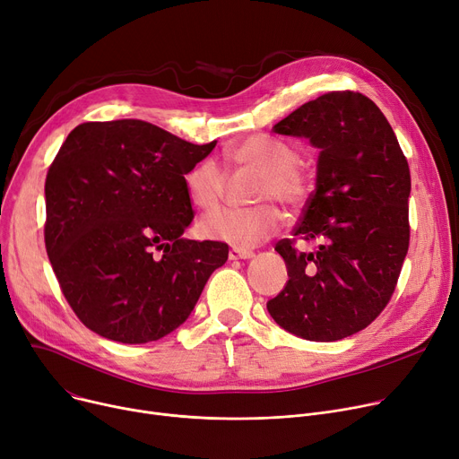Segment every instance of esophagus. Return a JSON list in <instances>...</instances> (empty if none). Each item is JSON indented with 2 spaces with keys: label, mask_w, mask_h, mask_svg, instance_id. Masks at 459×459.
<instances>
[{
  "label": "esophagus",
  "mask_w": 459,
  "mask_h": 459,
  "mask_svg": "<svg viewBox=\"0 0 459 459\" xmlns=\"http://www.w3.org/2000/svg\"><path fill=\"white\" fill-rule=\"evenodd\" d=\"M255 254L252 250H242V248H231L230 250V259H250Z\"/></svg>",
  "instance_id": "esophagus-1"
}]
</instances>
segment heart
I'll return each mask as SVG.
<instances>
[{"label": "heart", "instance_id": "1", "mask_svg": "<svg viewBox=\"0 0 459 459\" xmlns=\"http://www.w3.org/2000/svg\"><path fill=\"white\" fill-rule=\"evenodd\" d=\"M228 167L254 172L250 202L255 205L212 211L200 221V235L235 248H254L271 238L281 226V212L274 202L290 211L302 209L313 195V178L299 163V152L271 134H250L224 150ZM185 191L202 211L214 209L226 191V176L214 160H200L185 174Z\"/></svg>", "mask_w": 459, "mask_h": 459}]
</instances>
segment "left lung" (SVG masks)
Here are the masks:
<instances>
[{"label": "left lung", "mask_w": 459, "mask_h": 459, "mask_svg": "<svg viewBox=\"0 0 459 459\" xmlns=\"http://www.w3.org/2000/svg\"><path fill=\"white\" fill-rule=\"evenodd\" d=\"M273 129L307 137L320 153L302 219L276 245L289 281L266 309L307 341L354 335L389 304L410 248L408 159L378 105L354 91L322 94ZM296 239L319 248L302 253Z\"/></svg>", "instance_id": "1"}]
</instances>
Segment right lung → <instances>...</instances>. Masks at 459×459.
I'll use <instances>...</instances> for the list:
<instances>
[{
    "label": "right lung",
    "instance_id": "right-lung-1",
    "mask_svg": "<svg viewBox=\"0 0 459 459\" xmlns=\"http://www.w3.org/2000/svg\"><path fill=\"white\" fill-rule=\"evenodd\" d=\"M217 144H193L143 120L85 122L46 176L44 242L75 316L94 333L152 342L174 332L228 259L188 240L185 174Z\"/></svg>",
    "mask_w": 459,
    "mask_h": 459
}]
</instances>
